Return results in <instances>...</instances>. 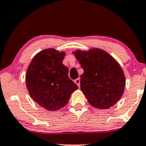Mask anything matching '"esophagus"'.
I'll list each match as a JSON object with an SVG mask.
<instances>
[{
	"label": "esophagus",
	"mask_w": 146,
	"mask_h": 146,
	"mask_svg": "<svg viewBox=\"0 0 146 146\" xmlns=\"http://www.w3.org/2000/svg\"><path fill=\"white\" fill-rule=\"evenodd\" d=\"M74 82H75V83L77 85H78L79 88H80V78L76 79V80H75Z\"/></svg>",
	"instance_id": "obj_1"
}]
</instances>
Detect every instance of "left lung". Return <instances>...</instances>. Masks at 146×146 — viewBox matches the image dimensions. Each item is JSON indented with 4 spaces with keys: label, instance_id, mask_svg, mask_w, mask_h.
Returning a JSON list of instances; mask_svg holds the SVG:
<instances>
[{
    "label": "left lung",
    "instance_id": "1",
    "mask_svg": "<svg viewBox=\"0 0 146 146\" xmlns=\"http://www.w3.org/2000/svg\"><path fill=\"white\" fill-rule=\"evenodd\" d=\"M84 69L81 90L92 106L108 109L123 95L125 85L124 73L113 56L101 48L73 52Z\"/></svg>",
    "mask_w": 146,
    "mask_h": 146
}]
</instances>
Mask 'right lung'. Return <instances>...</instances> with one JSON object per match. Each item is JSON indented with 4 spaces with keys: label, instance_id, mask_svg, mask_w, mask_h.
<instances>
[{
    "label": "right lung",
    "instance_id": "add662e5",
    "mask_svg": "<svg viewBox=\"0 0 146 146\" xmlns=\"http://www.w3.org/2000/svg\"><path fill=\"white\" fill-rule=\"evenodd\" d=\"M64 51L46 48L37 53L28 66L26 86L30 97L41 107L53 111L66 106L78 87L68 78L62 64Z\"/></svg>",
    "mask_w": 146,
    "mask_h": 146
}]
</instances>
